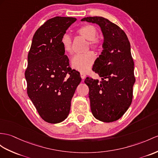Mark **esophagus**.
I'll return each mask as SVG.
<instances>
[{"instance_id": "obj_1", "label": "esophagus", "mask_w": 158, "mask_h": 158, "mask_svg": "<svg viewBox=\"0 0 158 158\" xmlns=\"http://www.w3.org/2000/svg\"><path fill=\"white\" fill-rule=\"evenodd\" d=\"M80 76H81L82 79H84L86 78V74L83 72H80Z\"/></svg>"}]
</instances>
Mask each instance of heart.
I'll return each mask as SVG.
<instances>
[{"label": "heart", "mask_w": 158, "mask_h": 158, "mask_svg": "<svg viewBox=\"0 0 158 158\" xmlns=\"http://www.w3.org/2000/svg\"><path fill=\"white\" fill-rule=\"evenodd\" d=\"M76 33L88 40V46L90 49L97 51L102 46L101 38L97 36V29L94 25L86 24L76 30ZM61 45L64 52L68 53H72V44L71 37L67 34H64L61 37ZM96 60V56L92 52L75 55L71 61L73 68L82 72H87L90 70Z\"/></svg>", "instance_id": "heart-1"}]
</instances>
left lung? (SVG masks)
I'll return each mask as SVG.
<instances>
[{
  "label": "left lung",
  "mask_w": 158,
  "mask_h": 158,
  "mask_svg": "<svg viewBox=\"0 0 158 158\" xmlns=\"http://www.w3.org/2000/svg\"><path fill=\"white\" fill-rule=\"evenodd\" d=\"M81 21L98 24L104 35L103 50L92 68L102 80L87 77L84 80L89 88L91 111L99 121L113 122L132 102L135 78L129 41L124 31L107 19L89 17Z\"/></svg>",
  "instance_id": "left-lung-1"
}]
</instances>
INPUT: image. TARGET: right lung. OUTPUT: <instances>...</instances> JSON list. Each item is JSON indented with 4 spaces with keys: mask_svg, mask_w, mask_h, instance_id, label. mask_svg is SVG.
Here are the masks:
<instances>
[{
    "mask_svg": "<svg viewBox=\"0 0 158 158\" xmlns=\"http://www.w3.org/2000/svg\"><path fill=\"white\" fill-rule=\"evenodd\" d=\"M76 21L74 17L49 19L35 33L28 53L27 92L40 116L49 123L67 118L71 100L82 80L78 71L72 70L60 43Z\"/></svg>",
    "mask_w": 158,
    "mask_h": 158,
    "instance_id": "obj_1",
    "label": "right lung"
}]
</instances>
